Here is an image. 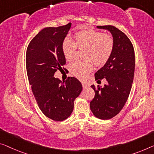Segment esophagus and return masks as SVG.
<instances>
[{"label":"esophagus","instance_id":"34e87169","mask_svg":"<svg viewBox=\"0 0 154 154\" xmlns=\"http://www.w3.org/2000/svg\"><path fill=\"white\" fill-rule=\"evenodd\" d=\"M82 86H83V88H86L87 86H88V84H87V83H85V82H82Z\"/></svg>","mask_w":154,"mask_h":154}]
</instances>
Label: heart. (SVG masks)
<instances>
[{
  "instance_id": "heart-1",
  "label": "heart",
  "mask_w": 154,
  "mask_h": 154,
  "mask_svg": "<svg viewBox=\"0 0 154 154\" xmlns=\"http://www.w3.org/2000/svg\"><path fill=\"white\" fill-rule=\"evenodd\" d=\"M75 42L66 38L62 43V52L65 59L71 61L75 58L77 48L85 50L84 61H75L71 63L69 70L71 74L79 79H84L96 66H104L113 52L114 41L111 35L104 34L95 29L79 31L74 35Z\"/></svg>"
}]
</instances>
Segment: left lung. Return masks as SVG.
Returning <instances> with one entry per match:
<instances>
[{"mask_svg":"<svg viewBox=\"0 0 154 154\" xmlns=\"http://www.w3.org/2000/svg\"><path fill=\"white\" fill-rule=\"evenodd\" d=\"M97 27L111 33L114 48L107 62L95 72V80L105 78L108 84L97 88L92 85L95 95L90 102V108L96 118L109 120L120 113L129 95L134 77L135 53L129 38L117 27Z\"/></svg>","mask_w":154,"mask_h":154,"instance_id":"left-lung-1","label":"left lung"}]
</instances>
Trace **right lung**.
Segmentation results:
<instances>
[{"instance_id":"add662e5","label":"right lung","mask_w":154,"mask_h":154,"mask_svg":"<svg viewBox=\"0 0 154 154\" xmlns=\"http://www.w3.org/2000/svg\"><path fill=\"white\" fill-rule=\"evenodd\" d=\"M71 23L57 27H45L29 43L26 69L29 84L42 113L54 121H63L73 111L74 101L82 90L81 82L68 77L61 82L54 75L66 64L62 43Z\"/></svg>"}]
</instances>
